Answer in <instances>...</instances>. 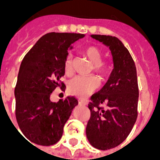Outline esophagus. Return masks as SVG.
<instances>
[{"mask_svg":"<svg viewBox=\"0 0 160 160\" xmlns=\"http://www.w3.org/2000/svg\"><path fill=\"white\" fill-rule=\"evenodd\" d=\"M78 101H79V104H82V105H86L87 104V102L84 100V99H82V98H80Z\"/></svg>","mask_w":160,"mask_h":160,"instance_id":"obj_1","label":"esophagus"}]
</instances>
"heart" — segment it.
Here are the masks:
<instances>
[{"label":"heart","mask_w":160,"mask_h":160,"mask_svg":"<svg viewBox=\"0 0 160 160\" xmlns=\"http://www.w3.org/2000/svg\"><path fill=\"white\" fill-rule=\"evenodd\" d=\"M85 55L93 65V69L101 73L105 74L110 68L106 62H102L103 52L96 46H89L85 50ZM64 70L68 75L73 73V61L68 56L64 62ZM99 87V81L95 76H76L73 78L68 83V91L71 94L80 98L88 96Z\"/></svg>","instance_id":"b5f03b06"}]
</instances>
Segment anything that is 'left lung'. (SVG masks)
I'll return each mask as SVG.
<instances>
[{
	"label": "left lung",
	"instance_id": "left-lung-1",
	"mask_svg": "<svg viewBox=\"0 0 160 160\" xmlns=\"http://www.w3.org/2000/svg\"><path fill=\"white\" fill-rule=\"evenodd\" d=\"M91 37L110 49L113 69L103 88L91 98L92 103L88 104L91 118L86 134L93 148L108 150L123 142L136 122L137 73L130 53L118 38ZM102 105L104 108L101 107Z\"/></svg>",
	"mask_w": 160,
	"mask_h": 160
}]
</instances>
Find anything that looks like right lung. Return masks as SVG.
<instances>
[{
    "label": "right lung",
    "mask_w": 160,
    "mask_h": 160,
    "mask_svg": "<svg viewBox=\"0 0 160 160\" xmlns=\"http://www.w3.org/2000/svg\"><path fill=\"white\" fill-rule=\"evenodd\" d=\"M84 37L80 33H47L23 59L14 90L16 119L23 134L34 144L51 146L59 141L78 105L74 97L52 102L50 95L57 87L65 90L60 79L65 74L68 50Z\"/></svg>",
    "instance_id": "right-lung-1"
}]
</instances>
